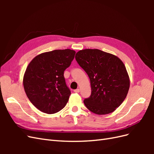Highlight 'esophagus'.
I'll list each match as a JSON object with an SVG mask.
<instances>
[{
  "label": "esophagus",
  "instance_id": "esophagus-1",
  "mask_svg": "<svg viewBox=\"0 0 154 154\" xmlns=\"http://www.w3.org/2000/svg\"><path fill=\"white\" fill-rule=\"evenodd\" d=\"M74 92H76V93H79V92H80V89H79V88H77V89L74 90Z\"/></svg>",
  "mask_w": 154,
  "mask_h": 154
}]
</instances>
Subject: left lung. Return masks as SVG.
Listing matches in <instances>:
<instances>
[{
    "label": "left lung",
    "mask_w": 154,
    "mask_h": 154,
    "mask_svg": "<svg viewBox=\"0 0 154 154\" xmlns=\"http://www.w3.org/2000/svg\"><path fill=\"white\" fill-rule=\"evenodd\" d=\"M91 81V94L83 101L92 112L108 114L127 97L130 79L123 62L116 56L99 49L79 51L75 56Z\"/></svg>",
    "instance_id": "left-lung-1"
}]
</instances>
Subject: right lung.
Segmentation results:
<instances>
[{"mask_svg":"<svg viewBox=\"0 0 154 154\" xmlns=\"http://www.w3.org/2000/svg\"><path fill=\"white\" fill-rule=\"evenodd\" d=\"M75 53L69 49L43 53L35 57L27 67L23 85L27 97L39 110L54 114L66 105L71 91L63 72Z\"/></svg>","mask_w":154,"mask_h":154,"instance_id":"add662e5","label":"right lung"}]
</instances>
